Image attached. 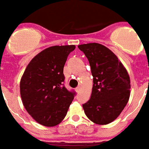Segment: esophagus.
I'll return each mask as SVG.
<instances>
[{
  "label": "esophagus",
  "instance_id": "34e87169",
  "mask_svg": "<svg viewBox=\"0 0 149 149\" xmlns=\"http://www.w3.org/2000/svg\"><path fill=\"white\" fill-rule=\"evenodd\" d=\"M75 91H77V92H78V91H80V87H79V86L77 87V88H75Z\"/></svg>",
  "mask_w": 149,
  "mask_h": 149
}]
</instances>
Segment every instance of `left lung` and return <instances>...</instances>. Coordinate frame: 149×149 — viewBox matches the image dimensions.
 <instances>
[{
  "label": "left lung",
  "instance_id": "left-lung-1",
  "mask_svg": "<svg viewBox=\"0 0 149 149\" xmlns=\"http://www.w3.org/2000/svg\"><path fill=\"white\" fill-rule=\"evenodd\" d=\"M88 58L93 76L90 99L82 104L89 119L97 125L112 122L121 114L130 96L128 71L110 49L97 43L78 46Z\"/></svg>",
  "mask_w": 149,
  "mask_h": 149
}]
</instances>
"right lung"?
Wrapping results in <instances>:
<instances>
[{
    "label": "right lung",
    "mask_w": 149,
    "mask_h": 149,
    "mask_svg": "<svg viewBox=\"0 0 149 149\" xmlns=\"http://www.w3.org/2000/svg\"><path fill=\"white\" fill-rule=\"evenodd\" d=\"M74 45L52 46L37 54L20 82L22 102L28 114L47 127L62 122L75 95L64 85V66Z\"/></svg>",
    "instance_id": "right-lung-1"
}]
</instances>
